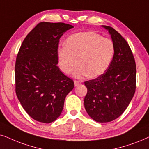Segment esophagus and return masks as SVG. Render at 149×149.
Returning <instances> with one entry per match:
<instances>
[{"label":"esophagus","mask_w":149,"mask_h":149,"mask_svg":"<svg viewBox=\"0 0 149 149\" xmlns=\"http://www.w3.org/2000/svg\"><path fill=\"white\" fill-rule=\"evenodd\" d=\"M81 83H82V82H81V81H79V80H75V81H74V85H75V86H78V85H79V84H80Z\"/></svg>","instance_id":"obj_1"}]
</instances>
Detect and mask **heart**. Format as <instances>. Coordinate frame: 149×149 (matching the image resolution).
Masks as SVG:
<instances>
[{"label":"heart","instance_id":"1","mask_svg":"<svg viewBox=\"0 0 149 149\" xmlns=\"http://www.w3.org/2000/svg\"><path fill=\"white\" fill-rule=\"evenodd\" d=\"M114 54V45L111 39L95 32L86 31L70 35L65 41V47L58 49L57 57L63 73L70 74L79 63L73 73L76 78L88 75L97 78L108 68Z\"/></svg>","mask_w":149,"mask_h":149}]
</instances>
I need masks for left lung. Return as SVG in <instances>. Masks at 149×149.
Wrapping results in <instances>:
<instances>
[{"label": "left lung", "mask_w": 149, "mask_h": 149, "mask_svg": "<svg viewBox=\"0 0 149 149\" xmlns=\"http://www.w3.org/2000/svg\"><path fill=\"white\" fill-rule=\"evenodd\" d=\"M112 37L114 54L106 72L86 81L84 104L87 113L99 123L117 118L126 110L136 91V62L130 45L116 30L102 26Z\"/></svg>", "instance_id": "1"}]
</instances>
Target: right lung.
Instances as JSON below:
<instances>
[{"label": "right lung", "instance_id": "1", "mask_svg": "<svg viewBox=\"0 0 149 149\" xmlns=\"http://www.w3.org/2000/svg\"><path fill=\"white\" fill-rule=\"evenodd\" d=\"M73 26L42 22L22 43L15 66V93L27 114L37 121L49 123L62 112L73 81L61 72L57 52L59 39Z\"/></svg>", "mask_w": 149, "mask_h": 149}]
</instances>
